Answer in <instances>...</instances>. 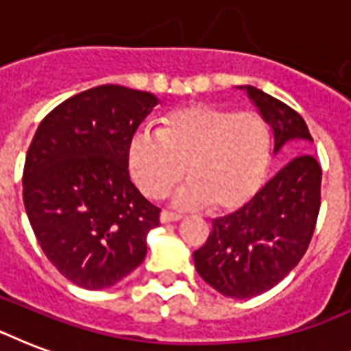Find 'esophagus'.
Here are the masks:
<instances>
[{
	"label": "esophagus",
	"instance_id": "34e87169",
	"mask_svg": "<svg viewBox=\"0 0 351 351\" xmlns=\"http://www.w3.org/2000/svg\"><path fill=\"white\" fill-rule=\"evenodd\" d=\"M182 217L176 213H169V211H162L160 213V222L162 224H167V222H176V220H180Z\"/></svg>",
	"mask_w": 351,
	"mask_h": 351
}]
</instances>
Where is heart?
I'll return each instance as SVG.
<instances>
[{
  "label": "heart",
  "mask_w": 351,
  "mask_h": 351,
  "mask_svg": "<svg viewBox=\"0 0 351 351\" xmlns=\"http://www.w3.org/2000/svg\"><path fill=\"white\" fill-rule=\"evenodd\" d=\"M269 153V131L256 112L198 101L165 114L160 131L134 132L127 160L147 197H162L186 171L189 182L175 193V206L234 213L261 191Z\"/></svg>",
  "instance_id": "1"
}]
</instances>
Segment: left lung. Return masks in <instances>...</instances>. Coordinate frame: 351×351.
Listing matches in <instances>:
<instances>
[{"label": "left lung", "instance_id": "left-lung-1", "mask_svg": "<svg viewBox=\"0 0 351 351\" xmlns=\"http://www.w3.org/2000/svg\"><path fill=\"white\" fill-rule=\"evenodd\" d=\"M271 127L273 153L288 142L306 151V121L264 90L240 87ZM321 165L311 154L289 160L247 206L213 220L206 244L193 253L198 275L219 293L251 299L277 286L304 256L321 209Z\"/></svg>", "mask_w": 351, "mask_h": 351}]
</instances>
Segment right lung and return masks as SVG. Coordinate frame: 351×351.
Returning a JSON list of instances; mask_svg holds the SVG:
<instances>
[{
	"label": "right lung",
	"instance_id": "1",
	"mask_svg": "<svg viewBox=\"0 0 351 351\" xmlns=\"http://www.w3.org/2000/svg\"><path fill=\"white\" fill-rule=\"evenodd\" d=\"M158 98L98 85L54 107L36 131L23 202L47 258L85 289L117 284L145 258L160 209L129 176V142Z\"/></svg>",
	"mask_w": 351,
	"mask_h": 351
}]
</instances>
